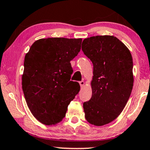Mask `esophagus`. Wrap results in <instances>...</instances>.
Instances as JSON below:
<instances>
[{"label": "esophagus", "mask_w": 150, "mask_h": 150, "mask_svg": "<svg viewBox=\"0 0 150 150\" xmlns=\"http://www.w3.org/2000/svg\"><path fill=\"white\" fill-rule=\"evenodd\" d=\"M80 86L81 87H82V86H84V81H80Z\"/></svg>", "instance_id": "34e87169"}]
</instances>
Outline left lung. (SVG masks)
I'll return each mask as SVG.
<instances>
[{
    "instance_id": "left-lung-1",
    "label": "left lung",
    "mask_w": 150,
    "mask_h": 150,
    "mask_svg": "<svg viewBox=\"0 0 150 150\" xmlns=\"http://www.w3.org/2000/svg\"><path fill=\"white\" fill-rule=\"evenodd\" d=\"M84 54L92 62V96L83 103L86 121L94 126L110 123L121 114L133 86V59L127 46L112 35L85 38Z\"/></svg>"
}]
</instances>
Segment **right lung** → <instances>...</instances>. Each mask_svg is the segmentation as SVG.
<instances>
[{"instance_id": "obj_1", "label": "right lung", "mask_w": 150, "mask_h": 150, "mask_svg": "<svg viewBox=\"0 0 150 150\" xmlns=\"http://www.w3.org/2000/svg\"><path fill=\"white\" fill-rule=\"evenodd\" d=\"M82 40L48 38L36 40L24 59L22 89L30 111L41 123L62 121L80 89L70 81V61L80 51Z\"/></svg>"}]
</instances>
